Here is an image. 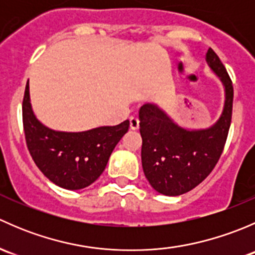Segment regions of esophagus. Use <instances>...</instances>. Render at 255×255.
Returning <instances> with one entry per match:
<instances>
[{
  "label": "esophagus",
  "mask_w": 255,
  "mask_h": 255,
  "mask_svg": "<svg viewBox=\"0 0 255 255\" xmlns=\"http://www.w3.org/2000/svg\"><path fill=\"white\" fill-rule=\"evenodd\" d=\"M129 127L130 129L135 130L139 128V120L137 117H130L129 118Z\"/></svg>",
  "instance_id": "esophagus-1"
}]
</instances>
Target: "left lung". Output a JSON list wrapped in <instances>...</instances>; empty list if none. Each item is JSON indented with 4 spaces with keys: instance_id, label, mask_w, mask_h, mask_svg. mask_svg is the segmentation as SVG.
I'll use <instances>...</instances> for the list:
<instances>
[{
    "instance_id": "obj_1",
    "label": "left lung",
    "mask_w": 255,
    "mask_h": 255,
    "mask_svg": "<svg viewBox=\"0 0 255 255\" xmlns=\"http://www.w3.org/2000/svg\"><path fill=\"white\" fill-rule=\"evenodd\" d=\"M206 61L225 87L222 113L211 127H180L155 104H145L139 110L144 175L155 191L166 196H179L204 181L217 164L227 140L232 118V81L211 48Z\"/></svg>"
}]
</instances>
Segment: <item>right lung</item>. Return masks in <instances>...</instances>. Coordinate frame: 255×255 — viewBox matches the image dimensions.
Returning a JSON list of instances; mask_svg holds the SVG:
<instances>
[{
	"label": "right lung",
	"mask_w": 255,
	"mask_h": 255,
	"mask_svg": "<svg viewBox=\"0 0 255 255\" xmlns=\"http://www.w3.org/2000/svg\"><path fill=\"white\" fill-rule=\"evenodd\" d=\"M22 113L25 142L35 165L51 182L66 190L84 189L96 181L129 127V121L126 120L117 126L84 132L50 129L33 112L28 82Z\"/></svg>",
	"instance_id": "right-lung-1"
}]
</instances>
